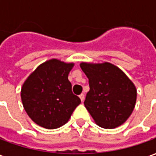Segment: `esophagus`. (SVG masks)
<instances>
[{
	"label": "esophagus",
	"mask_w": 156,
	"mask_h": 156,
	"mask_svg": "<svg viewBox=\"0 0 156 156\" xmlns=\"http://www.w3.org/2000/svg\"><path fill=\"white\" fill-rule=\"evenodd\" d=\"M79 98H80V99H81V101H82V102L84 101L85 97H84V94H82L79 95Z\"/></svg>",
	"instance_id": "esophagus-1"
}]
</instances>
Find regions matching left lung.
Returning <instances> with one entry per match:
<instances>
[{"label":"left lung","instance_id":"left-lung-1","mask_svg":"<svg viewBox=\"0 0 156 156\" xmlns=\"http://www.w3.org/2000/svg\"><path fill=\"white\" fill-rule=\"evenodd\" d=\"M88 78L84 105L95 123L105 129L123 124L134 110L137 91L124 72L109 62L80 64Z\"/></svg>","mask_w":156,"mask_h":156}]
</instances>
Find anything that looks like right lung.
I'll return each mask as SVG.
<instances>
[{
    "mask_svg": "<svg viewBox=\"0 0 156 156\" xmlns=\"http://www.w3.org/2000/svg\"><path fill=\"white\" fill-rule=\"evenodd\" d=\"M73 63L51 59L39 65L23 83L21 97L27 114L48 129L62 126L81 100L72 92L68 73Z\"/></svg>",
    "mask_w": 156,
    "mask_h": 156,
    "instance_id": "1",
    "label": "right lung"
}]
</instances>
